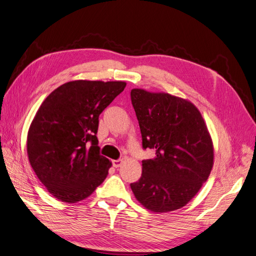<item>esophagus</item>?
Masks as SVG:
<instances>
[{
  "label": "esophagus",
  "mask_w": 256,
  "mask_h": 256,
  "mask_svg": "<svg viewBox=\"0 0 256 256\" xmlns=\"http://www.w3.org/2000/svg\"><path fill=\"white\" fill-rule=\"evenodd\" d=\"M122 162H124L122 158H120V160H112V164H113V166L115 168H117V167H120L122 164Z\"/></svg>",
  "instance_id": "1"
}]
</instances>
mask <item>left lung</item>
Listing matches in <instances>:
<instances>
[{"label":"left lung","mask_w":256,"mask_h":256,"mask_svg":"<svg viewBox=\"0 0 256 256\" xmlns=\"http://www.w3.org/2000/svg\"><path fill=\"white\" fill-rule=\"evenodd\" d=\"M143 148L155 158L142 160V175L130 184L146 208L166 213L182 208L206 182L214 148L198 110L184 98L143 89L130 92Z\"/></svg>","instance_id":"1"}]
</instances>
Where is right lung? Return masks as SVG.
Returning <instances> with one entry per match:
<instances>
[{
  "label": "right lung",
  "mask_w": 256,
  "mask_h": 256,
  "mask_svg": "<svg viewBox=\"0 0 256 256\" xmlns=\"http://www.w3.org/2000/svg\"><path fill=\"white\" fill-rule=\"evenodd\" d=\"M124 81H70L55 89L30 124L27 153L36 177L62 202L92 194L112 163L100 154L98 116L122 93Z\"/></svg>",
  "instance_id": "add662e5"
}]
</instances>
